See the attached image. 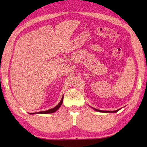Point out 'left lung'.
I'll use <instances>...</instances> for the list:
<instances>
[{
    "mask_svg": "<svg viewBox=\"0 0 147 147\" xmlns=\"http://www.w3.org/2000/svg\"><path fill=\"white\" fill-rule=\"evenodd\" d=\"M94 110H95L96 111H98V112H108V113H109V112H111V113H115V112H117L118 111H119L120 109H118V110H116V111H100V110H98V109H94Z\"/></svg>",
    "mask_w": 147,
    "mask_h": 147,
    "instance_id": "left-lung-1",
    "label": "left lung"
}]
</instances>
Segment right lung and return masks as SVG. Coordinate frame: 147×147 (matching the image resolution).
<instances>
[{"label": "right lung", "mask_w": 147, "mask_h": 147, "mask_svg": "<svg viewBox=\"0 0 147 147\" xmlns=\"http://www.w3.org/2000/svg\"><path fill=\"white\" fill-rule=\"evenodd\" d=\"M63 98H64V96H62V97L61 100L60 102L59 103L58 105H57L55 106V107L49 109L48 111H41V112H36V113H29L30 114H51V113H53V112H55V111H57L58 109H59V107H61L62 104V101H63Z\"/></svg>", "instance_id": "add662e5"}]
</instances>
